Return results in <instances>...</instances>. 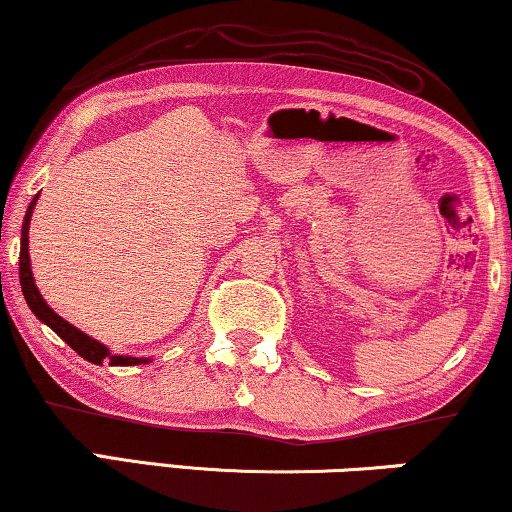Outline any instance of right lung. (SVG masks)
<instances>
[{
	"mask_svg": "<svg viewBox=\"0 0 512 512\" xmlns=\"http://www.w3.org/2000/svg\"><path fill=\"white\" fill-rule=\"evenodd\" d=\"M37 200L39 195H34V200L30 202V207H27L25 212L23 230H20V286H23L27 307L34 312V317L44 321L48 328H53V331L81 356V359L97 363V366H102V363H109V366H142V363H151L149 356L111 354L107 345H102V342H97L95 338H90V335L69 324L67 319H62L58 312H53L46 300L41 298L37 284H34L32 265H30V221H32V212H34V205H37Z\"/></svg>",
	"mask_w": 512,
	"mask_h": 512,
	"instance_id": "1",
	"label": "right lung"
}]
</instances>
